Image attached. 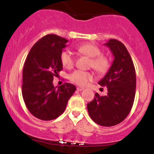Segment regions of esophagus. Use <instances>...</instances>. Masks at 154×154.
I'll return each instance as SVG.
<instances>
[{"label": "esophagus", "mask_w": 154, "mask_h": 154, "mask_svg": "<svg viewBox=\"0 0 154 154\" xmlns=\"http://www.w3.org/2000/svg\"><path fill=\"white\" fill-rule=\"evenodd\" d=\"M77 90L78 91H83V90H84V88H82V87H77Z\"/></svg>", "instance_id": "34e87169"}]
</instances>
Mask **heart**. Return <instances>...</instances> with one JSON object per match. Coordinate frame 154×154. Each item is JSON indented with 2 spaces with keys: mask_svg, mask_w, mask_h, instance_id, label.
Returning a JSON list of instances; mask_svg holds the SVG:
<instances>
[{
  "mask_svg": "<svg viewBox=\"0 0 154 154\" xmlns=\"http://www.w3.org/2000/svg\"><path fill=\"white\" fill-rule=\"evenodd\" d=\"M79 54L91 58L89 66L100 74L106 73L110 68V59L106 55L101 54V50L96 45L85 43L79 45L77 48ZM60 61L65 68L70 69L73 68L75 59L70 51H64L60 55ZM70 80L79 86H85L94 79V75L91 72L76 70L70 75Z\"/></svg>",
  "mask_w": 154,
  "mask_h": 154,
  "instance_id": "heart-1",
  "label": "heart"
}]
</instances>
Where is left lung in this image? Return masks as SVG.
Instances as JSON below:
<instances>
[{
    "label": "left lung",
    "instance_id": "obj_1",
    "mask_svg": "<svg viewBox=\"0 0 154 154\" xmlns=\"http://www.w3.org/2000/svg\"><path fill=\"white\" fill-rule=\"evenodd\" d=\"M114 56L109 72L98 84L106 86V95L98 93L94 99L88 103L90 116L100 126L118 125L131 111L135 95L136 75L131 56L122 43L110 39L105 43Z\"/></svg>",
    "mask_w": 154,
    "mask_h": 154
}]
</instances>
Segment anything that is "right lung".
I'll return each mask as SVG.
<instances>
[{"instance_id":"right-lung-1","label":"right lung","mask_w":154,"mask_h":154,"mask_svg":"<svg viewBox=\"0 0 154 154\" xmlns=\"http://www.w3.org/2000/svg\"><path fill=\"white\" fill-rule=\"evenodd\" d=\"M68 42L56 35H47L29 51L22 73V96L29 112L38 119L48 121L63 114L76 91L65 82L59 88L53 85L54 77L63 69L60 55Z\"/></svg>"}]
</instances>
